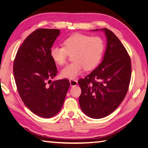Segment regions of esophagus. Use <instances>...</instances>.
<instances>
[{
    "instance_id": "1",
    "label": "esophagus",
    "mask_w": 148,
    "mask_h": 148,
    "mask_svg": "<svg viewBox=\"0 0 148 148\" xmlns=\"http://www.w3.org/2000/svg\"><path fill=\"white\" fill-rule=\"evenodd\" d=\"M69 82H70V84L71 87L76 86L77 85V81L75 80V79H71V80L69 81Z\"/></svg>"
}]
</instances>
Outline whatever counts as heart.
I'll use <instances>...</instances> for the list:
<instances>
[{"instance_id":"heart-1","label":"heart","mask_w":148,"mask_h":148,"mask_svg":"<svg viewBox=\"0 0 148 148\" xmlns=\"http://www.w3.org/2000/svg\"><path fill=\"white\" fill-rule=\"evenodd\" d=\"M63 47L52 46L50 56L56 64L63 65L68 57L72 56V63L60 71V76L75 79L84 69L92 70L97 66L104 51L103 39L99 36L90 37L82 34H75L63 40Z\"/></svg>"}]
</instances>
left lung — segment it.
Returning <instances> with one entry per match:
<instances>
[{
    "label": "left lung",
    "mask_w": 148,
    "mask_h": 148,
    "mask_svg": "<svg viewBox=\"0 0 148 148\" xmlns=\"http://www.w3.org/2000/svg\"><path fill=\"white\" fill-rule=\"evenodd\" d=\"M100 30L107 38L103 60L78 81L81 89L79 105L86 115L94 119L103 118L115 111L126 95L131 76V62L126 49L110 30Z\"/></svg>",
    "instance_id": "1"
}]
</instances>
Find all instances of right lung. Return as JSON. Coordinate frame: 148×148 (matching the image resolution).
Masks as SVG:
<instances>
[{"label":"right lung","mask_w":148,"mask_h":148,"mask_svg":"<svg viewBox=\"0 0 148 148\" xmlns=\"http://www.w3.org/2000/svg\"><path fill=\"white\" fill-rule=\"evenodd\" d=\"M59 34V29L36 30L18 48L14 62L15 81L22 101L33 113L44 118L60 111L70 86L66 79L47 85L58 73L50 50Z\"/></svg>","instance_id":"obj_1"}]
</instances>
